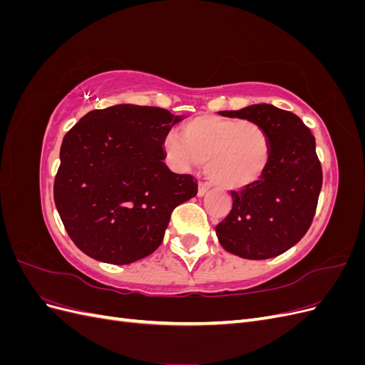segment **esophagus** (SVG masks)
Here are the masks:
<instances>
[{"label": "esophagus", "mask_w": 365, "mask_h": 365, "mask_svg": "<svg viewBox=\"0 0 365 365\" xmlns=\"http://www.w3.org/2000/svg\"><path fill=\"white\" fill-rule=\"evenodd\" d=\"M210 189L208 184H204V182H200V187H197V196H204Z\"/></svg>", "instance_id": "34e87169"}]
</instances>
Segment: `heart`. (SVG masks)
<instances>
[{
    "mask_svg": "<svg viewBox=\"0 0 365 365\" xmlns=\"http://www.w3.org/2000/svg\"><path fill=\"white\" fill-rule=\"evenodd\" d=\"M163 150L175 170L189 172L205 163L208 178L224 189H242L267 172L271 145L264 129L252 120L201 115L182 128V138L169 132Z\"/></svg>",
    "mask_w": 365,
    "mask_h": 365,
    "instance_id": "obj_1",
    "label": "heart"
}]
</instances>
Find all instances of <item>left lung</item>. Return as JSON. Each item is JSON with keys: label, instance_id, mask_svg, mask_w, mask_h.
<instances>
[{"label": "left lung", "instance_id": "obj_1", "mask_svg": "<svg viewBox=\"0 0 365 365\" xmlns=\"http://www.w3.org/2000/svg\"><path fill=\"white\" fill-rule=\"evenodd\" d=\"M220 114L259 123L268 134L271 160L257 182L231 192V212L216 225L219 244L242 259L275 257L312 224L323 184L315 137L300 117L268 103Z\"/></svg>", "mask_w": 365, "mask_h": 365}]
</instances>
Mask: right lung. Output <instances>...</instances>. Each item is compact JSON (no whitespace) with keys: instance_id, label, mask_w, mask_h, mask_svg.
Here are the masks:
<instances>
[{"instance_id":"add662e5","label":"right lung","mask_w":365,"mask_h":365,"mask_svg":"<svg viewBox=\"0 0 365 365\" xmlns=\"http://www.w3.org/2000/svg\"><path fill=\"white\" fill-rule=\"evenodd\" d=\"M182 115L114 105L94 109L65 134L54 204L86 256L128 264L155 251L170 215L197 193L192 175L173 173L163 140Z\"/></svg>"}]
</instances>
